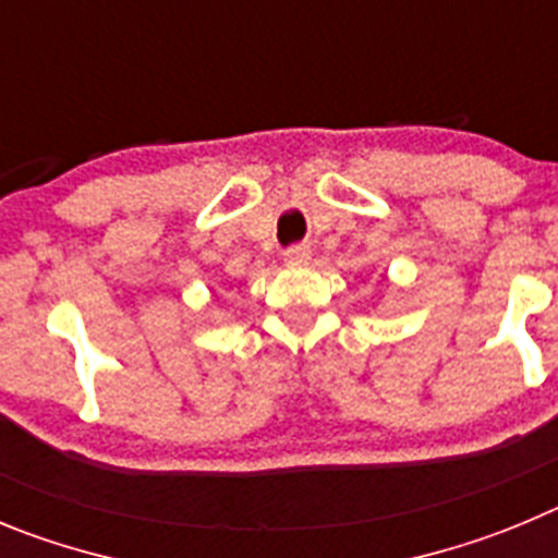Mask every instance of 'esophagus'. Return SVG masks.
<instances>
[{"label":"esophagus","mask_w":558,"mask_h":558,"mask_svg":"<svg viewBox=\"0 0 558 558\" xmlns=\"http://www.w3.org/2000/svg\"><path fill=\"white\" fill-rule=\"evenodd\" d=\"M283 260L289 267H305L311 260V250L305 244H294V247L283 250Z\"/></svg>","instance_id":"34e87169"}]
</instances>
